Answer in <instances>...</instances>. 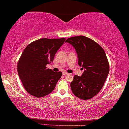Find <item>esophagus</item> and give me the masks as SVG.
<instances>
[{"mask_svg":"<svg viewBox=\"0 0 129 129\" xmlns=\"http://www.w3.org/2000/svg\"><path fill=\"white\" fill-rule=\"evenodd\" d=\"M63 75H69V73H68V72H63Z\"/></svg>","mask_w":129,"mask_h":129,"instance_id":"34e87169","label":"esophagus"}]
</instances>
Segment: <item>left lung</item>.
I'll list each match as a JSON object with an SVG mask.
<instances>
[{
    "label": "left lung",
    "mask_w": 129,
    "mask_h": 129,
    "mask_svg": "<svg viewBox=\"0 0 129 129\" xmlns=\"http://www.w3.org/2000/svg\"><path fill=\"white\" fill-rule=\"evenodd\" d=\"M66 42L75 47L79 65L84 69L81 76H74L70 83L72 91L80 99L89 100L101 90L109 73L106 54L98 43L86 36L70 37Z\"/></svg>",
    "instance_id": "obj_1"
}]
</instances>
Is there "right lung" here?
Wrapping results in <instances>:
<instances>
[{
	"label": "right lung",
	"instance_id": "obj_1",
	"mask_svg": "<svg viewBox=\"0 0 129 129\" xmlns=\"http://www.w3.org/2000/svg\"><path fill=\"white\" fill-rule=\"evenodd\" d=\"M65 38H42L29 44L17 63V72L23 86L29 94L42 98L56 87L62 73L54 72L46 65L53 61Z\"/></svg>",
	"mask_w": 129,
	"mask_h": 129
}]
</instances>
